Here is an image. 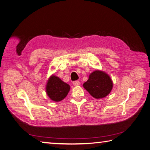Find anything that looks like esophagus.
<instances>
[{
    "label": "esophagus",
    "instance_id": "34e87169",
    "mask_svg": "<svg viewBox=\"0 0 150 150\" xmlns=\"http://www.w3.org/2000/svg\"><path fill=\"white\" fill-rule=\"evenodd\" d=\"M73 84L74 86H79L80 84V82L79 81H73Z\"/></svg>",
    "mask_w": 150,
    "mask_h": 150
}]
</instances>
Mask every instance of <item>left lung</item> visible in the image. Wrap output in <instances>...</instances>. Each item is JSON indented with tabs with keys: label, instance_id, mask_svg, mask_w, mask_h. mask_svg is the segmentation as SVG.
<instances>
[{
	"label": "left lung",
	"instance_id": "obj_1",
	"mask_svg": "<svg viewBox=\"0 0 150 150\" xmlns=\"http://www.w3.org/2000/svg\"><path fill=\"white\" fill-rule=\"evenodd\" d=\"M83 86L92 97L100 99L110 93L113 82L107 73L97 70L89 75L88 79L83 84Z\"/></svg>",
	"mask_w": 150,
	"mask_h": 150
}]
</instances>
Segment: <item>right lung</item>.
I'll return each mask as SVG.
<instances>
[{"label":"right lung","instance_id":"right-lung-1","mask_svg":"<svg viewBox=\"0 0 150 150\" xmlns=\"http://www.w3.org/2000/svg\"><path fill=\"white\" fill-rule=\"evenodd\" d=\"M46 89L47 95L52 100L59 102L66 97L70 90V86L59 77L52 75L48 81Z\"/></svg>","mask_w":150,"mask_h":150}]
</instances>
